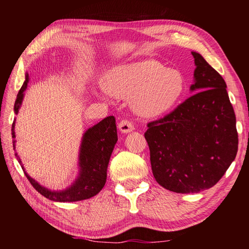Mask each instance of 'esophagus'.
I'll use <instances>...</instances> for the list:
<instances>
[{"label":"esophagus","instance_id":"obj_1","mask_svg":"<svg viewBox=\"0 0 249 249\" xmlns=\"http://www.w3.org/2000/svg\"><path fill=\"white\" fill-rule=\"evenodd\" d=\"M119 129L120 132L124 133V134H127L130 133L134 130V125L130 121L127 120H122L119 124Z\"/></svg>","mask_w":249,"mask_h":249}]
</instances>
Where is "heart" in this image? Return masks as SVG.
<instances>
[{
  "instance_id": "heart-1",
  "label": "heart",
  "mask_w": 249,
  "mask_h": 249,
  "mask_svg": "<svg viewBox=\"0 0 249 249\" xmlns=\"http://www.w3.org/2000/svg\"><path fill=\"white\" fill-rule=\"evenodd\" d=\"M102 91L122 99H130L137 114L156 117L166 114L179 102L184 91V78L177 69L147 60L119 65L105 74Z\"/></svg>"
}]
</instances>
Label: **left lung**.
Listing matches in <instances>:
<instances>
[{
  "label": "left lung",
  "mask_w": 249,
  "mask_h": 249,
  "mask_svg": "<svg viewBox=\"0 0 249 249\" xmlns=\"http://www.w3.org/2000/svg\"><path fill=\"white\" fill-rule=\"evenodd\" d=\"M193 95L163 119L148 123L145 138L157 182L177 193H197L218 182L238 148L236 117L222 75L199 53Z\"/></svg>",
  "instance_id": "obj_1"
}]
</instances>
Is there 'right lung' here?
<instances>
[{
	"instance_id": "obj_1",
	"label": "right lung",
	"mask_w": 249,
	"mask_h": 249,
	"mask_svg": "<svg viewBox=\"0 0 249 249\" xmlns=\"http://www.w3.org/2000/svg\"><path fill=\"white\" fill-rule=\"evenodd\" d=\"M29 75H25V81L16 98L14 104V113L18 114V111L24 99V92L27 89ZM16 120V119H15ZM15 120L12 124V137L15 138ZM117 142V130L115 117L108 116L92 126L83 133L81 145L79 150V174L73 183L65 190H50L39 184L35 179L25 171L22 160L15 153L19 165L27 177L29 182L38 191L41 196L56 202H75L94 196L102 190L107 182V165L111 158L112 151ZM16 141L13 140L15 149Z\"/></svg>"
}]
</instances>
